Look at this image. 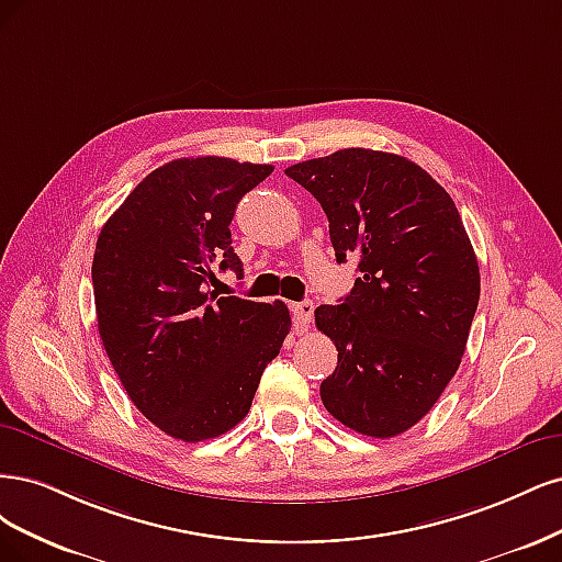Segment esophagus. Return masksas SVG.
Segmentation results:
<instances>
[{"instance_id": "1", "label": "esophagus", "mask_w": 562, "mask_h": 562, "mask_svg": "<svg viewBox=\"0 0 562 562\" xmlns=\"http://www.w3.org/2000/svg\"><path fill=\"white\" fill-rule=\"evenodd\" d=\"M313 313H315V305H313V301L292 303V315H294V324H296V329H299V331H305L307 327H311Z\"/></svg>"}]
</instances>
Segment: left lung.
<instances>
[{
  "mask_svg": "<svg viewBox=\"0 0 562 562\" xmlns=\"http://www.w3.org/2000/svg\"><path fill=\"white\" fill-rule=\"evenodd\" d=\"M284 175L319 201L336 261L359 259L352 292L315 311L338 350L322 404L364 437H396L437 404L472 329L481 276L460 212L396 154L340 149Z\"/></svg>",
  "mask_w": 562,
  "mask_h": 562,
  "instance_id": "8db88e82",
  "label": "left lung"
}]
</instances>
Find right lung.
<instances>
[{
    "mask_svg": "<svg viewBox=\"0 0 562 562\" xmlns=\"http://www.w3.org/2000/svg\"><path fill=\"white\" fill-rule=\"evenodd\" d=\"M270 172L222 156L170 160L100 231L102 346L137 411L172 439L198 443L238 425L292 329L282 301L210 289L216 261L243 276L228 226L240 198Z\"/></svg>",
    "mask_w": 562,
    "mask_h": 562,
    "instance_id": "1",
    "label": "right lung"
}]
</instances>
